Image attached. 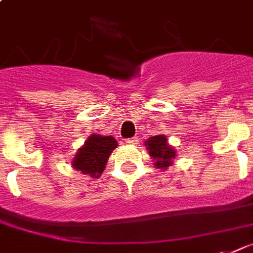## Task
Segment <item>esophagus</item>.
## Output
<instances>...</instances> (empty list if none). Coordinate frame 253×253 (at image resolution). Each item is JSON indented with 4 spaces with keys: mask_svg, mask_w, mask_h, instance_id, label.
<instances>
[{
    "mask_svg": "<svg viewBox=\"0 0 253 253\" xmlns=\"http://www.w3.org/2000/svg\"><path fill=\"white\" fill-rule=\"evenodd\" d=\"M125 143H126V145H137V143H138V138H137V137H133V138L125 139Z\"/></svg>",
    "mask_w": 253,
    "mask_h": 253,
    "instance_id": "34e87169",
    "label": "esophagus"
}]
</instances>
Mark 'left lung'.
<instances>
[{
  "mask_svg": "<svg viewBox=\"0 0 253 253\" xmlns=\"http://www.w3.org/2000/svg\"><path fill=\"white\" fill-rule=\"evenodd\" d=\"M145 146L150 158L154 162V166L158 169L166 170L168 167L172 166L173 160L176 159V149L169 145L164 134L150 137L147 141H145Z\"/></svg>",
  "mask_w": 253,
  "mask_h": 253,
  "instance_id": "obj_1",
  "label": "left lung"
}]
</instances>
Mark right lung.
Segmentation results:
<instances>
[{
    "label": "right lung",
    "mask_w": 253,
    "mask_h": 253,
    "mask_svg": "<svg viewBox=\"0 0 253 253\" xmlns=\"http://www.w3.org/2000/svg\"><path fill=\"white\" fill-rule=\"evenodd\" d=\"M116 147L118 141L111 135H89L84 145L77 150L71 166L83 174L98 178L103 173L108 158Z\"/></svg>",
    "instance_id": "1"
}]
</instances>
